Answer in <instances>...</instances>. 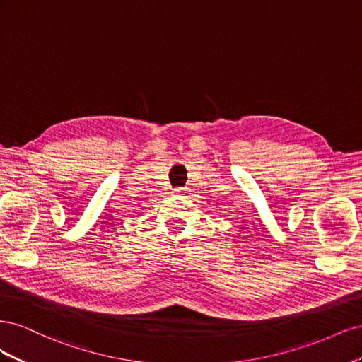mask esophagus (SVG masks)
<instances>
[{
	"label": "esophagus",
	"instance_id": "1",
	"mask_svg": "<svg viewBox=\"0 0 362 362\" xmlns=\"http://www.w3.org/2000/svg\"><path fill=\"white\" fill-rule=\"evenodd\" d=\"M172 193H173L175 196H181V194H184L185 192H184V189L178 187V189H173V190H172Z\"/></svg>",
	"mask_w": 362,
	"mask_h": 362
}]
</instances>
